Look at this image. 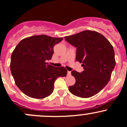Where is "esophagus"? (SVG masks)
<instances>
[{
  "label": "esophagus",
  "mask_w": 127,
  "mask_h": 127,
  "mask_svg": "<svg viewBox=\"0 0 127 127\" xmlns=\"http://www.w3.org/2000/svg\"><path fill=\"white\" fill-rule=\"evenodd\" d=\"M67 75L68 76H70V75H71V71H67Z\"/></svg>",
  "instance_id": "obj_1"
}]
</instances>
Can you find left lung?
<instances>
[{"instance_id": "obj_1", "label": "left lung", "mask_w": 127, "mask_h": 127, "mask_svg": "<svg viewBox=\"0 0 127 127\" xmlns=\"http://www.w3.org/2000/svg\"><path fill=\"white\" fill-rule=\"evenodd\" d=\"M65 39L76 47V61L84 68L81 73L71 71L76 82L69 91L83 98L95 96L106 86L115 67L113 46L103 35L90 30L65 36Z\"/></svg>"}]
</instances>
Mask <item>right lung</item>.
Returning <instances> with one entry per match:
<instances>
[{"instance_id":"right-lung-1","label":"right lung","mask_w":127,"mask_h":127,"mask_svg":"<svg viewBox=\"0 0 127 127\" xmlns=\"http://www.w3.org/2000/svg\"><path fill=\"white\" fill-rule=\"evenodd\" d=\"M62 37L47 35L32 36L22 39L11 56L10 70L16 85L26 96L43 99L54 91V84L59 76L64 77L67 70L64 66L48 65L53 48Z\"/></svg>"}]
</instances>
